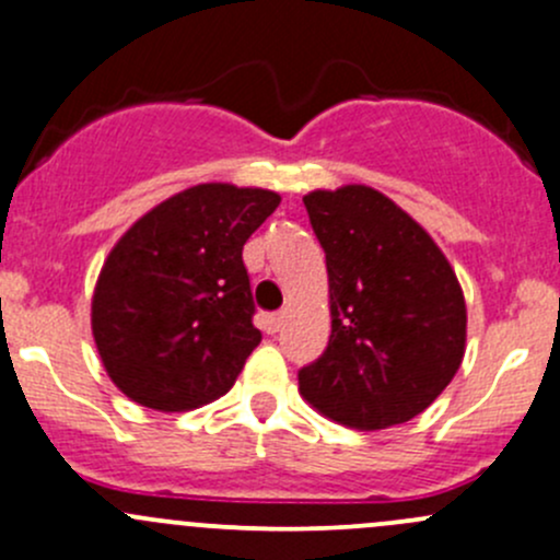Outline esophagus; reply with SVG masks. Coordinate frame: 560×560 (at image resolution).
I'll list each match as a JSON object with an SVG mask.
<instances>
[{
	"label": "esophagus",
	"mask_w": 560,
	"mask_h": 560,
	"mask_svg": "<svg viewBox=\"0 0 560 560\" xmlns=\"http://www.w3.org/2000/svg\"><path fill=\"white\" fill-rule=\"evenodd\" d=\"M284 311H279V314H270V316H265V329H268L270 335H276L279 332L281 327H284Z\"/></svg>",
	"instance_id": "1"
}]
</instances>
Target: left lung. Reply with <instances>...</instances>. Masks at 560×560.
Masks as SVG:
<instances>
[{
  "mask_svg": "<svg viewBox=\"0 0 560 560\" xmlns=\"http://www.w3.org/2000/svg\"><path fill=\"white\" fill-rule=\"evenodd\" d=\"M327 257V351L298 373L300 394L327 419L359 429L423 413L462 368L464 292L419 222L368 185L303 196Z\"/></svg>",
  "mask_w": 560,
  "mask_h": 560,
  "instance_id": "left-lung-1",
  "label": "left lung"
}]
</instances>
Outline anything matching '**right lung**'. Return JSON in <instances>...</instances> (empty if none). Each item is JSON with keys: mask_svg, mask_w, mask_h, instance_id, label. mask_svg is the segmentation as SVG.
<instances>
[{"mask_svg": "<svg viewBox=\"0 0 560 560\" xmlns=\"http://www.w3.org/2000/svg\"><path fill=\"white\" fill-rule=\"evenodd\" d=\"M279 203L262 187L206 182L158 203L112 246L91 327L126 397L182 413L231 392L262 340L241 252Z\"/></svg>", "mask_w": 560, "mask_h": 560, "instance_id": "obj_1", "label": "right lung"}]
</instances>
